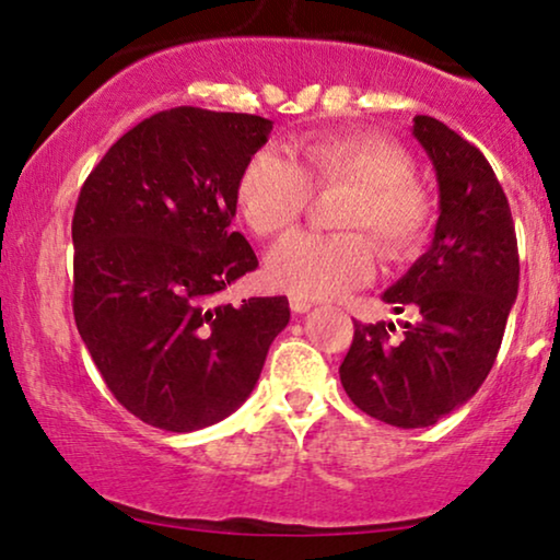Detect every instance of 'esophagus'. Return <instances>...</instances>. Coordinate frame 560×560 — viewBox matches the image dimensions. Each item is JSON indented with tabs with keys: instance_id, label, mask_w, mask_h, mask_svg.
<instances>
[{
	"instance_id": "34e87169",
	"label": "esophagus",
	"mask_w": 560,
	"mask_h": 560,
	"mask_svg": "<svg viewBox=\"0 0 560 560\" xmlns=\"http://www.w3.org/2000/svg\"><path fill=\"white\" fill-rule=\"evenodd\" d=\"M290 308H293V313H308L313 308V303L308 301V298L293 295V298H290Z\"/></svg>"
}]
</instances>
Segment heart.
Listing matches in <instances>:
<instances>
[{
    "mask_svg": "<svg viewBox=\"0 0 560 560\" xmlns=\"http://www.w3.org/2000/svg\"><path fill=\"white\" fill-rule=\"evenodd\" d=\"M295 159L267 148L242 171L240 209L259 236L293 226L313 188H349L336 226L341 234L298 232L267 255V278L290 295L324 301L364 285L374 272V244L385 259H402L423 242L431 201L412 180V160L400 144L374 135H326L293 144ZM363 234L359 235L358 232Z\"/></svg>",
    "mask_w": 560,
    "mask_h": 560,
    "instance_id": "1",
    "label": "heart"
}]
</instances>
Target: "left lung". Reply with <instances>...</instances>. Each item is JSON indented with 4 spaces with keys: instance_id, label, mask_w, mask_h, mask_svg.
I'll return each mask as SVG.
<instances>
[{
    "instance_id": "1",
    "label": "left lung",
    "mask_w": 560,
    "mask_h": 560,
    "mask_svg": "<svg viewBox=\"0 0 560 560\" xmlns=\"http://www.w3.org/2000/svg\"><path fill=\"white\" fill-rule=\"evenodd\" d=\"M412 137L439 180L433 242L382 301L416 311L402 339L354 320L341 385L366 416L425 428L469 400L492 370L517 298L520 257L508 196L481 152L443 121L418 114ZM393 328V324H389Z\"/></svg>"
}]
</instances>
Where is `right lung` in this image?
I'll return each mask as SVG.
<instances>
[{
	"label": "right lung",
	"mask_w": 560,
	"mask_h": 560,
	"mask_svg": "<svg viewBox=\"0 0 560 560\" xmlns=\"http://www.w3.org/2000/svg\"><path fill=\"white\" fill-rule=\"evenodd\" d=\"M272 121L196 106L121 135L73 213V316L106 387L148 425L201 431L255 389L288 298L219 303L257 267L236 188Z\"/></svg>",
	"instance_id": "obj_1"
}]
</instances>
